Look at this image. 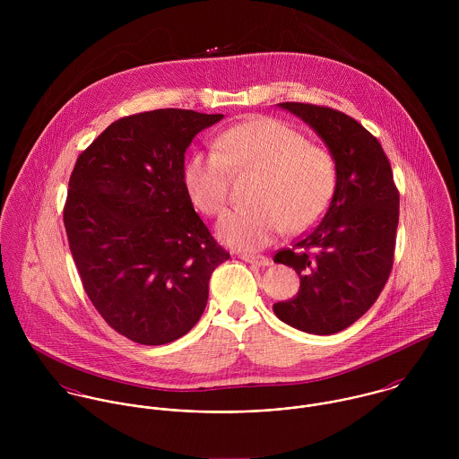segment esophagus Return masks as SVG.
I'll return each mask as SVG.
<instances>
[{
  "label": "esophagus",
  "instance_id": "1",
  "mask_svg": "<svg viewBox=\"0 0 459 459\" xmlns=\"http://www.w3.org/2000/svg\"><path fill=\"white\" fill-rule=\"evenodd\" d=\"M240 258H242L244 262L256 264V266H268V264H270V260L264 258V256H260V255H240Z\"/></svg>",
  "mask_w": 459,
  "mask_h": 459
}]
</instances>
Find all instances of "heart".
Returning <instances> with one entry per match:
<instances>
[{
  "mask_svg": "<svg viewBox=\"0 0 459 459\" xmlns=\"http://www.w3.org/2000/svg\"><path fill=\"white\" fill-rule=\"evenodd\" d=\"M216 152H196L184 173L187 195L206 215H219L230 201V177L256 173L251 203L217 224L219 240L238 251L268 246L286 228L309 230L320 221L337 186V168L325 148L275 118H253L222 132Z\"/></svg>",
  "mask_w": 459,
  "mask_h": 459,
  "instance_id": "b5f03b06",
  "label": "heart"
}]
</instances>
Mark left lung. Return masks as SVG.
<instances>
[{"mask_svg":"<svg viewBox=\"0 0 459 459\" xmlns=\"http://www.w3.org/2000/svg\"><path fill=\"white\" fill-rule=\"evenodd\" d=\"M325 143L337 186L324 219L275 263L300 277L295 297L273 304L290 327L330 335L355 324L378 299L394 262L399 195L382 144L348 115L313 104L282 102Z\"/></svg>","mask_w":459,"mask_h":459,"instance_id":"1","label":"left lung"}]
</instances>
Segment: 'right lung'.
Here are the masks:
<instances>
[{"label": "right lung", "instance_id": "right-lung-1", "mask_svg": "<svg viewBox=\"0 0 459 459\" xmlns=\"http://www.w3.org/2000/svg\"><path fill=\"white\" fill-rule=\"evenodd\" d=\"M224 115L155 109L120 118L77 159L64 222L86 295L118 333L166 344L195 327L230 258L187 195L186 150Z\"/></svg>", "mask_w": 459, "mask_h": 459}]
</instances>
